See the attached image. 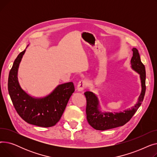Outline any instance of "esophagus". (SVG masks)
Wrapping results in <instances>:
<instances>
[{"label":"esophagus","instance_id":"1","mask_svg":"<svg viewBox=\"0 0 157 157\" xmlns=\"http://www.w3.org/2000/svg\"><path fill=\"white\" fill-rule=\"evenodd\" d=\"M87 86V82L86 80H81L80 81L77 86V90L78 92H82L83 91V90Z\"/></svg>","mask_w":157,"mask_h":157}]
</instances>
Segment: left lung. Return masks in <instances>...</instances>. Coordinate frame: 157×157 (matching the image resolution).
I'll return each mask as SVG.
<instances>
[{
    "mask_svg": "<svg viewBox=\"0 0 157 157\" xmlns=\"http://www.w3.org/2000/svg\"><path fill=\"white\" fill-rule=\"evenodd\" d=\"M132 51L133 56L130 60L131 68L139 74L141 83V92L139 96L137 102L131 109H127L123 112H102L101 110L98 97L92 92H85L86 98L87 121L95 130H105L124 125L134 116L141 105L146 92V71L137 49L134 48Z\"/></svg>",
    "mask_w": 157,
    "mask_h": 157,
    "instance_id": "1",
    "label": "left lung"
}]
</instances>
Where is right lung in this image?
<instances>
[{
    "mask_svg": "<svg viewBox=\"0 0 157 157\" xmlns=\"http://www.w3.org/2000/svg\"><path fill=\"white\" fill-rule=\"evenodd\" d=\"M25 50L18 55L13 63L8 78V92L16 111L23 120L41 127H53L61 118L74 92V84L69 82L58 85L44 97L30 96L21 88L18 78L19 65Z\"/></svg>",
    "mask_w": 157,
    "mask_h": 157,
    "instance_id": "right-lung-1",
    "label": "right lung"
}]
</instances>
